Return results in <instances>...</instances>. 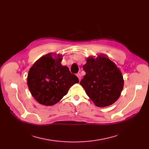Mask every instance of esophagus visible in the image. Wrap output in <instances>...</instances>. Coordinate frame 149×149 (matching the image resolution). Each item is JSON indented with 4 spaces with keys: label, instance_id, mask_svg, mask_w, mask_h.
Instances as JSON below:
<instances>
[{
    "label": "esophagus",
    "instance_id": "esophagus-1",
    "mask_svg": "<svg viewBox=\"0 0 149 149\" xmlns=\"http://www.w3.org/2000/svg\"><path fill=\"white\" fill-rule=\"evenodd\" d=\"M76 76H77V77L78 78V79H79V81H81V74L78 73L76 74Z\"/></svg>",
    "mask_w": 149,
    "mask_h": 149
}]
</instances>
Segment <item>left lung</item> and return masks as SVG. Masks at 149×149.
<instances>
[{
	"label": "left lung",
	"mask_w": 149,
	"mask_h": 149,
	"mask_svg": "<svg viewBox=\"0 0 149 149\" xmlns=\"http://www.w3.org/2000/svg\"><path fill=\"white\" fill-rule=\"evenodd\" d=\"M86 74L80 81L88 96L96 106L106 107L119 97L124 87L123 76L109 58L89 56L83 66Z\"/></svg>",
	"instance_id": "obj_1"
}]
</instances>
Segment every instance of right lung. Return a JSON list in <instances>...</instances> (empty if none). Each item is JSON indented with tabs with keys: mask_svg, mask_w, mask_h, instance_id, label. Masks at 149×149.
Listing matches in <instances>:
<instances>
[{
	"mask_svg": "<svg viewBox=\"0 0 149 149\" xmlns=\"http://www.w3.org/2000/svg\"><path fill=\"white\" fill-rule=\"evenodd\" d=\"M60 55L51 53L42 56L29 70L27 85L31 95L40 104L53 106L68 92L71 86L79 83L67 66H62Z\"/></svg>",
	"mask_w": 149,
	"mask_h": 149,
	"instance_id": "1",
	"label": "right lung"
}]
</instances>
